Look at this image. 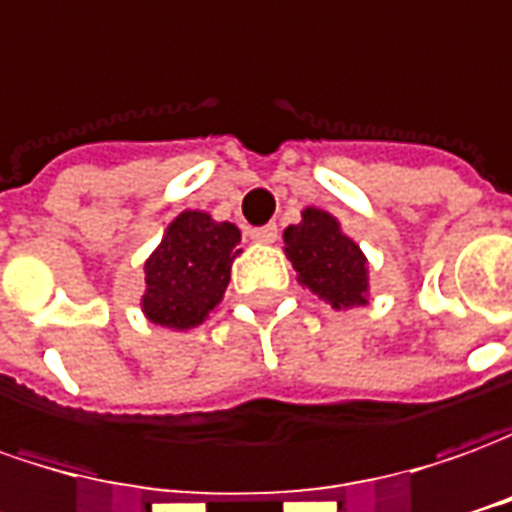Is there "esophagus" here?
<instances>
[{"label":"esophagus","instance_id":"1","mask_svg":"<svg viewBox=\"0 0 512 512\" xmlns=\"http://www.w3.org/2000/svg\"><path fill=\"white\" fill-rule=\"evenodd\" d=\"M249 238L257 243H274L277 241V224H266V227H255L249 232Z\"/></svg>","mask_w":512,"mask_h":512}]
</instances>
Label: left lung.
Masks as SVG:
<instances>
[{
  "instance_id": "obj_1",
  "label": "left lung",
  "mask_w": 512,
  "mask_h": 512,
  "mask_svg": "<svg viewBox=\"0 0 512 512\" xmlns=\"http://www.w3.org/2000/svg\"><path fill=\"white\" fill-rule=\"evenodd\" d=\"M285 255L300 271V283L330 302L350 308L367 302V260L356 243L322 210L302 212V224L285 229Z\"/></svg>"
}]
</instances>
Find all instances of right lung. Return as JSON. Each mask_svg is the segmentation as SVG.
<instances>
[{
	"label": "right lung",
	"mask_w": 512,
	"mask_h": 512,
	"mask_svg": "<svg viewBox=\"0 0 512 512\" xmlns=\"http://www.w3.org/2000/svg\"><path fill=\"white\" fill-rule=\"evenodd\" d=\"M241 232L207 212L187 210L168 227L165 241L145 263L142 311L151 322L173 330L196 328L221 302Z\"/></svg>",
	"instance_id": "1"
}]
</instances>
